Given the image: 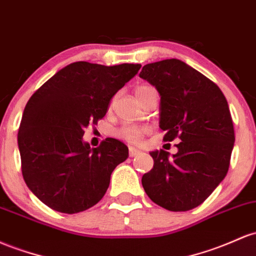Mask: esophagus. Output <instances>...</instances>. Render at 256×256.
<instances>
[{
    "instance_id": "1",
    "label": "esophagus",
    "mask_w": 256,
    "mask_h": 256,
    "mask_svg": "<svg viewBox=\"0 0 256 256\" xmlns=\"http://www.w3.org/2000/svg\"><path fill=\"white\" fill-rule=\"evenodd\" d=\"M140 153H141V150H136V148H130V156H131V158H134V156H138Z\"/></svg>"
}]
</instances>
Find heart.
<instances>
[{"label": "heart", "instance_id": "b5f03b06", "mask_svg": "<svg viewBox=\"0 0 256 256\" xmlns=\"http://www.w3.org/2000/svg\"><path fill=\"white\" fill-rule=\"evenodd\" d=\"M146 88H148V86H138L136 88V94H138L140 92H142ZM147 130L148 128H144V126L124 125L118 130V136L131 143H138L141 142L143 134L147 132Z\"/></svg>", "mask_w": 256, "mask_h": 256}]
</instances>
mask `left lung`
<instances>
[{
	"label": "left lung",
	"instance_id": "left-lung-1",
	"mask_svg": "<svg viewBox=\"0 0 256 256\" xmlns=\"http://www.w3.org/2000/svg\"><path fill=\"white\" fill-rule=\"evenodd\" d=\"M140 78L158 90L165 141L181 140L172 156L162 150L150 152L154 165L143 175L142 186L164 209H194L230 168L234 128L226 98L210 78L174 58L146 64Z\"/></svg>",
	"mask_w": 256,
	"mask_h": 256
}]
</instances>
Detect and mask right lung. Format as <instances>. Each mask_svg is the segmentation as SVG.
I'll use <instances>...</instances> for the list:
<instances>
[{"label":"right lung","mask_w":256,"mask_h":256,"mask_svg":"<svg viewBox=\"0 0 256 256\" xmlns=\"http://www.w3.org/2000/svg\"><path fill=\"white\" fill-rule=\"evenodd\" d=\"M140 68L75 62L30 97L18 132L22 172L29 190L50 209L75 214L106 194L128 148L115 138L91 148L82 141L84 130L104 116L114 94Z\"/></svg>","instance_id":"1"}]
</instances>
